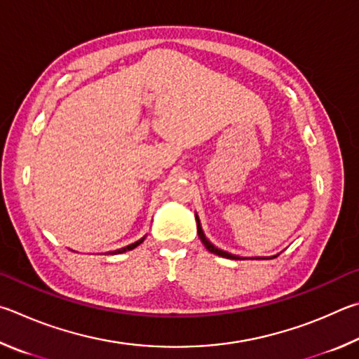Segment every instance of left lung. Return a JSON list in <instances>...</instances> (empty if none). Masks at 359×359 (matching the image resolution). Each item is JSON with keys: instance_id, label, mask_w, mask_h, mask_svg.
I'll list each match as a JSON object with an SVG mask.
<instances>
[{"instance_id": "1", "label": "left lung", "mask_w": 359, "mask_h": 359, "mask_svg": "<svg viewBox=\"0 0 359 359\" xmlns=\"http://www.w3.org/2000/svg\"><path fill=\"white\" fill-rule=\"evenodd\" d=\"M196 219H197V233H198V238L200 240H202V243H203V246L210 250V252H212V254H216V255H219V257H225V259H231V260H240V257H236V255H231V254H229V252H224V250H221V249H217V248H215L212 246V244L206 240L205 238V235H203V231H202V227H200V221H198V217L196 216Z\"/></svg>"}]
</instances>
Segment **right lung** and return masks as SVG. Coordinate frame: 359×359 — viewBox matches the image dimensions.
I'll return each mask as SVG.
<instances>
[{
  "instance_id": "add662e5",
  "label": "right lung",
  "mask_w": 359,
  "mask_h": 359,
  "mask_svg": "<svg viewBox=\"0 0 359 359\" xmlns=\"http://www.w3.org/2000/svg\"><path fill=\"white\" fill-rule=\"evenodd\" d=\"M143 240L144 238H142V240H138V241H135L134 244H129V246H126V248H121V249H118V250H115V252H111V254H123V252H128V250H132V249H135L138 244H142L143 243Z\"/></svg>"
}]
</instances>
